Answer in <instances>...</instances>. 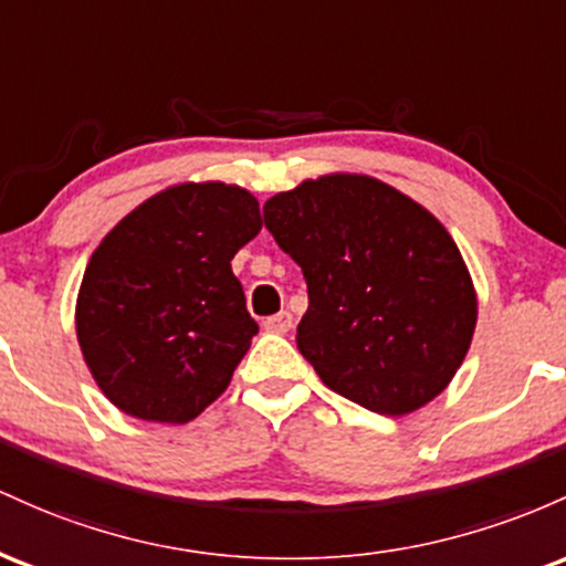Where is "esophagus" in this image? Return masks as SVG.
Listing matches in <instances>:
<instances>
[{"mask_svg":"<svg viewBox=\"0 0 566 566\" xmlns=\"http://www.w3.org/2000/svg\"><path fill=\"white\" fill-rule=\"evenodd\" d=\"M291 326H294V315L291 313H277V315H270L264 321V328L266 332H272V334H285V332H291Z\"/></svg>","mask_w":566,"mask_h":566,"instance_id":"esophagus-1","label":"esophagus"}]
</instances>
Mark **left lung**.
I'll use <instances>...</instances> for the list:
<instances>
[{
  "mask_svg": "<svg viewBox=\"0 0 566 566\" xmlns=\"http://www.w3.org/2000/svg\"><path fill=\"white\" fill-rule=\"evenodd\" d=\"M264 227L302 266L296 347L326 387L401 417L452 382L475 291L433 213L382 181L334 174L266 200Z\"/></svg>",
  "mask_w": 566,
  "mask_h": 566,
  "instance_id": "8db88e82",
  "label": "left lung"
}]
</instances>
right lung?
I'll return each mask as SVG.
<instances>
[{
	"instance_id": "right-lung-1",
	"label": "right lung",
	"mask_w": 566,
	"mask_h": 566,
	"mask_svg": "<svg viewBox=\"0 0 566 566\" xmlns=\"http://www.w3.org/2000/svg\"><path fill=\"white\" fill-rule=\"evenodd\" d=\"M262 230L253 195L179 184L101 240L77 296V339L104 396L149 422H189L230 385L259 334L232 275Z\"/></svg>"
}]
</instances>
